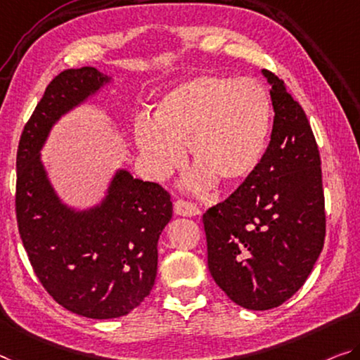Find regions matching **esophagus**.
Returning <instances> with one entry per match:
<instances>
[{"mask_svg":"<svg viewBox=\"0 0 360 360\" xmlns=\"http://www.w3.org/2000/svg\"><path fill=\"white\" fill-rule=\"evenodd\" d=\"M175 214L184 215V217H195L199 214V207L191 201H186V199H176L174 204Z\"/></svg>","mask_w":360,"mask_h":360,"instance_id":"esophagus-1","label":"esophagus"}]
</instances>
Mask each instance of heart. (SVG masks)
Listing matches in <instances>:
<instances>
[{
  "mask_svg": "<svg viewBox=\"0 0 360 360\" xmlns=\"http://www.w3.org/2000/svg\"><path fill=\"white\" fill-rule=\"evenodd\" d=\"M272 104L252 79L201 74L159 99L148 117L136 119L135 145L149 172L167 174L184 156L180 143L198 165L196 188L215 179L235 184L254 172L267 146Z\"/></svg>",
  "mask_w": 360,
  "mask_h": 360,
  "instance_id": "1",
  "label": "heart"
}]
</instances>
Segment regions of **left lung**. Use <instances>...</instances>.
<instances>
[{"label": "left lung", "instance_id": "left-lung-1", "mask_svg": "<svg viewBox=\"0 0 360 360\" xmlns=\"http://www.w3.org/2000/svg\"><path fill=\"white\" fill-rule=\"evenodd\" d=\"M274 106L270 143L254 172L202 214L207 265L238 306L278 307L301 288L325 240L317 141L285 82L264 70Z\"/></svg>", "mask_w": 360, "mask_h": 360}]
</instances>
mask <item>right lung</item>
I'll return each instance as SVG.
<instances>
[{
    "instance_id": "obj_1",
    "label": "right lung",
    "mask_w": 360,
    "mask_h": 360,
    "mask_svg": "<svg viewBox=\"0 0 360 360\" xmlns=\"http://www.w3.org/2000/svg\"><path fill=\"white\" fill-rule=\"evenodd\" d=\"M108 80L95 68L54 77L15 158V219L33 272L54 301L88 319L122 317L140 306L156 280L159 235L172 219L169 191L127 170L114 176L101 206L85 212L60 204L49 185L38 159L49 129Z\"/></svg>"
}]
</instances>
